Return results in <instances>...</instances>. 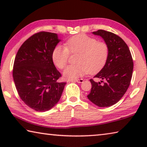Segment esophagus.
<instances>
[{
  "mask_svg": "<svg viewBox=\"0 0 147 147\" xmlns=\"http://www.w3.org/2000/svg\"><path fill=\"white\" fill-rule=\"evenodd\" d=\"M74 81V82H76L78 83H83L84 82V80L82 78L81 79H76V80H72V82Z\"/></svg>",
  "mask_w": 147,
  "mask_h": 147,
  "instance_id": "obj_1",
  "label": "esophagus"
}]
</instances>
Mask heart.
Wrapping results in <instances>:
<instances>
[{"mask_svg": "<svg viewBox=\"0 0 147 147\" xmlns=\"http://www.w3.org/2000/svg\"><path fill=\"white\" fill-rule=\"evenodd\" d=\"M65 45L56 46L53 50L52 58L57 67L62 69L67 63L69 52L78 53L77 64L68 66L63 71V76L67 79L78 78L88 72L91 74L97 73L104 66L108 58V45L85 34L72 37L67 41Z\"/></svg>", "mask_w": 147, "mask_h": 147, "instance_id": "heart-1", "label": "heart"}]
</instances>
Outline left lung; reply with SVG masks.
<instances>
[{
  "label": "left lung",
  "instance_id": "left-lung-1",
  "mask_svg": "<svg viewBox=\"0 0 147 147\" xmlns=\"http://www.w3.org/2000/svg\"><path fill=\"white\" fill-rule=\"evenodd\" d=\"M93 34L100 36L109 48V55L103 68L93 79L89 100L98 107H109L123 97L130 86L134 63L127 45L120 37L112 32L98 30Z\"/></svg>",
  "mask_w": 147,
  "mask_h": 147
}]
</instances>
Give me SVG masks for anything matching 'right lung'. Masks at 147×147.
I'll return each instance as SVG.
<instances>
[{
	"instance_id": "obj_1",
	"label": "right lung",
	"mask_w": 147,
	"mask_h": 147,
	"mask_svg": "<svg viewBox=\"0 0 147 147\" xmlns=\"http://www.w3.org/2000/svg\"><path fill=\"white\" fill-rule=\"evenodd\" d=\"M61 39L58 34L41 32L20 47L13 64V78L20 97L30 108L48 111L58 102L65 82L53 63L52 54Z\"/></svg>"
}]
</instances>
